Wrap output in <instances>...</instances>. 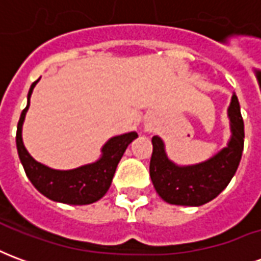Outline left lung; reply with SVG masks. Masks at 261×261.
Here are the masks:
<instances>
[{
    "label": "left lung",
    "mask_w": 261,
    "mask_h": 261,
    "mask_svg": "<svg viewBox=\"0 0 261 261\" xmlns=\"http://www.w3.org/2000/svg\"><path fill=\"white\" fill-rule=\"evenodd\" d=\"M228 114L232 130L228 147L202 164L176 166L166 156L162 140L152 137L149 176L162 200L175 205L198 207L214 200L229 185L241 162L245 138V125L236 95L232 96Z\"/></svg>",
    "instance_id": "left-lung-1"
}]
</instances>
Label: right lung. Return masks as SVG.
I'll return each mask as SVG.
<instances>
[{
    "mask_svg": "<svg viewBox=\"0 0 261 261\" xmlns=\"http://www.w3.org/2000/svg\"><path fill=\"white\" fill-rule=\"evenodd\" d=\"M37 81L32 84L29 89L28 106L20 113L18 130H16V148L26 176L43 196H46L53 201L85 205L100 200L112 185L114 172L123 153L128 147V144L133 140H136L138 134L133 131L128 134L110 138L103 147L102 158L95 164L85 165L76 169L54 170L39 164L29 155L22 142V124L25 120L26 112L29 109L32 91L37 84Z\"/></svg>",
    "mask_w": 261,
    "mask_h": 261,
    "instance_id": "obj_1",
    "label": "right lung"
}]
</instances>
